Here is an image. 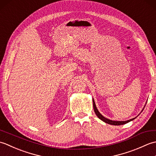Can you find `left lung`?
<instances>
[{
    "label": "left lung",
    "instance_id": "obj_1",
    "mask_svg": "<svg viewBox=\"0 0 156 156\" xmlns=\"http://www.w3.org/2000/svg\"><path fill=\"white\" fill-rule=\"evenodd\" d=\"M92 102H93V108H94V111L95 114L97 115V117H98L99 119H100L101 120H102V121H104L105 122H106V123H108V124H110V125H124V124L127 123V122L134 120V119L137 117H136L133 118V119H129V120H127V121H112V120H110V119H107V118L105 117L104 116H102V115L100 113V112L98 111V110L97 108V106H96V104H95V102H94V98H92ZM144 107H145V106H144ZM143 110H144V108H143ZM143 110H142L141 111H143Z\"/></svg>",
    "mask_w": 156,
    "mask_h": 156
}]
</instances>
